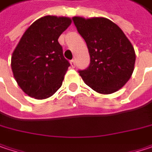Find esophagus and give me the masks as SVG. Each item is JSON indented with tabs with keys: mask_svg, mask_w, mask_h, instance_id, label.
<instances>
[{
	"mask_svg": "<svg viewBox=\"0 0 152 152\" xmlns=\"http://www.w3.org/2000/svg\"><path fill=\"white\" fill-rule=\"evenodd\" d=\"M71 66H72V67H75V66H76V60H71Z\"/></svg>",
	"mask_w": 152,
	"mask_h": 152,
	"instance_id": "obj_1",
	"label": "esophagus"
}]
</instances>
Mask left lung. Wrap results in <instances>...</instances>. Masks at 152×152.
Masks as SVG:
<instances>
[{"instance_id":"left-lung-1","label":"left lung","mask_w":152,"mask_h":152,"mask_svg":"<svg viewBox=\"0 0 152 152\" xmlns=\"http://www.w3.org/2000/svg\"><path fill=\"white\" fill-rule=\"evenodd\" d=\"M79 34L85 39L90 65L79 73L95 92L110 94L122 88L134 70V48L120 27L103 17H72Z\"/></svg>"}]
</instances>
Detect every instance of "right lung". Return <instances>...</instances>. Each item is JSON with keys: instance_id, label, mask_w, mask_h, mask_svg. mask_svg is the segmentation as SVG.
<instances>
[{"instance_id": "add662e5", "label": "right lung", "mask_w": 152, "mask_h": 152, "mask_svg": "<svg viewBox=\"0 0 152 152\" xmlns=\"http://www.w3.org/2000/svg\"><path fill=\"white\" fill-rule=\"evenodd\" d=\"M71 23L68 17H41L19 41L11 67L19 86L28 96L47 99L61 86L70 63L65 59L58 39Z\"/></svg>"}]
</instances>
